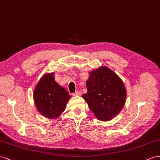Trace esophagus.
I'll return each mask as SVG.
<instances>
[{
    "label": "esophagus",
    "mask_w": 160,
    "mask_h": 160,
    "mask_svg": "<svg viewBox=\"0 0 160 160\" xmlns=\"http://www.w3.org/2000/svg\"><path fill=\"white\" fill-rule=\"evenodd\" d=\"M81 94V92L80 90H77L75 93H73V96H80Z\"/></svg>",
    "instance_id": "1"
}]
</instances>
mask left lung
I'll return each mask as SVG.
<instances>
[{
	"mask_svg": "<svg viewBox=\"0 0 160 160\" xmlns=\"http://www.w3.org/2000/svg\"><path fill=\"white\" fill-rule=\"evenodd\" d=\"M87 92L82 97L98 120L108 121L122 110L127 97L124 84L115 72L105 66L90 73Z\"/></svg>",
	"mask_w": 160,
	"mask_h": 160,
	"instance_id": "1",
	"label": "left lung"
}]
</instances>
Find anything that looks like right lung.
<instances>
[{"instance_id": "1", "label": "right lung", "mask_w": 160, "mask_h": 160, "mask_svg": "<svg viewBox=\"0 0 160 160\" xmlns=\"http://www.w3.org/2000/svg\"><path fill=\"white\" fill-rule=\"evenodd\" d=\"M54 74L44 75L34 91V101L38 111L44 117L55 118L65 110L71 96L54 80Z\"/></svg>"}]
</instances>
